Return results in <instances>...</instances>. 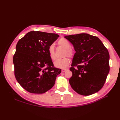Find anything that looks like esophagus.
<instances>
[{
    "mask_svg": "<svg viewBox=\"0 0 120 120\" xmlns=\"http://www.w3.org/2000/svg\"><path fill=\"white\" fill-rule=\"evenodd\" d=\"M67 70H68V68H63L62 70H61V71L62 72H65Z\"/></svg>",
    "mask_w": 120,
    "mask_h": 120,
    "instance_id": "obj_1",
    "label": "esophagus"
}]
</instances>
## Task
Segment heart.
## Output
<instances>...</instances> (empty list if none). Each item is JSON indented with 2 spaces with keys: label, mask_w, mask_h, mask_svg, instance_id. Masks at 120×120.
Instances as JSON below:
<instances>
[{
  "label": "heart",
  "mask_w": 120,
  "mask_h": 120,
  "mask_svg": "<svg viewBox=\"0 0 120 120\" xmlns=\"http://www.w3.org/2000/svg\"><path fill=\"white\" fill-rule=\"evenodd\" d=\"M58 45L66 49L64 52V56H68L70 57H72L74 55L73 50L71 49V45L68 40L62 38L58 41ZM49 56L52 60L56 59L55 52H54V46L53 45H50L48 48ZM70 63V60L68 57H65L61 59H57L54 63V66L58 68H65L68 66Z\"/></svg>",
  "instance_id": "heart-1"
}]
</instances>
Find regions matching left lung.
I'll list each match as a JSON object with an SVG mask.
<instances>
[{
  "mask_svg": "<svg viewBox=\"0 0 120 120\" xmlns=\"http://www.w3.org/2000/svg\"><path fill=\"white\" fill-rule=\"evenodd\" d=\"M75 51L69 82L79 95L89 96L103 88L110 71V55L107 49L95 36L80 34L65 36Z\"/></svg>",
  "mask_w": 120,
  "mask_h": 120,
  "instance_id": "1",
  "label": "left lung"
}]
</instances>
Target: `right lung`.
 <instances>
[{
    "label": "right lung",
    "instance_id": "add662e5",
    "mask_svg": "<svg viewBox=\"0 0 120 120\" xmlns=\"http://www.w3.org/2000/svg\"><path fill=\"white\" fill-rule=\"evenodd\" d=\"M59 35L32 31L20 39L13 57L14 75L19 85L32 94H43L55 83L61 69L54 67L48 52Z\"/></svg>",
    "mask_w": 120,
    "mask_h": 120
}]
</instances>
